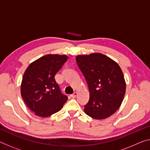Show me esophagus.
<instances>
[{
	"mask_svg": "<svg viewBox=\"0 0 150 150\" xmlns=\"http://www.w3.org/2000/svg\"><path fill=\"white\" fill-rule=\"evenodd\" d=\"M77 92H74L73 94H71L70 96L72 97V98H75L76 96H77Z\"/></svg>",
	"mask_w": 150,
	"mask_h": 150,
	"instance_id": "34e87169",
	"label": "esophagus"
}]
</instances>
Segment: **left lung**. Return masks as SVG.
Instances as JSON below:
<instances>
[{"instance_id": "8db88e82", "label": "left lung", "mask_w": 150, "mask_h": 150, "mask_svg": "<svg viewBox=\"0 0 150 150\" xmlns=\"http://www.w3.org/2000/svg\"><path fill=\"white\" fill-rule=\"evenodd\" d=\"M76 61L90 92L85 113L96 120L110 117L120 108L125 93L122 69L113 59L99 53L77 55Z\"/></svg>"}]
</instances>
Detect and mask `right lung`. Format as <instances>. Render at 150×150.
Segmentation results:
<instances>
[{
    "label": "right lung",
    "instance_id": "1",
    "mask_svg": "<svg viewBox=\"0 0 150 150\" xmlns=\"http://www.w3.org/2000/svg\"><path fill=\"white\" fill-rule=\"evenodd\" d=\"M67 59L65 54H46L26 69L21 85V97L35 115L49 117L60 111L67 100L54 79Z\"/></svg>",
    "mask_w": 150,
    "mask_h": 150
}]
</instances>
